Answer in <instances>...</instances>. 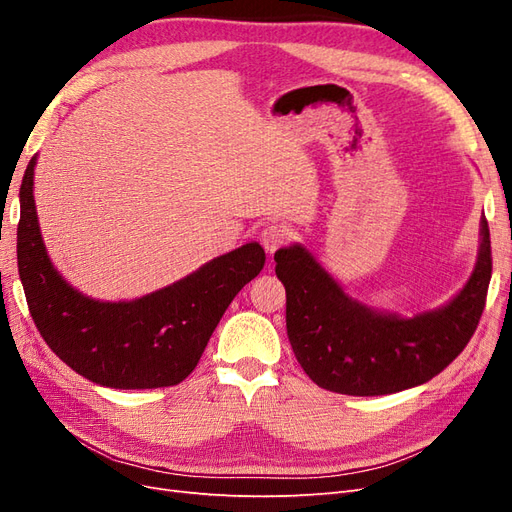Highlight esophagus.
<instances>
[{
    "mask_svg": "<svg viewBox=\"0 0 512 512\" xmlns=\"http://www.w3.org/2000/svg\"><path fill=\"white\" fill-rule=\"evenodd\" d=\"M288 241H290V230L284 224L273 222V224H267L260 232V243L267 250V254H275Z\"/></svg>",
    "mask_w": 512,
    "mask_h": 512,
    "instance_id": "obj_1",
    "label": "esophagus"
}]
</instances>
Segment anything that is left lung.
<instances>
[{"instance_id": "8db88e82", "label": "left lung", "mask_w": 512, "mask_h": 512, "mask_svg": "<svg viewBox=\"0 0 512 512\" xmlns=\"http://www.w3.org/2000/svg\"><path fill=\"white\" fill-rule=\"evenodd\" d=\"M275 262L286 288L288 339L305 374L327 391L371 397L425 384L468 346L485 309L491 241L483 218L466 286L412 318L352 299L301 243L280 247Z\"/></svg>"}]
</instances>
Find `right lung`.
<instances>
[{
    "instance_id": "add662e5",
    "label": "right lung",
    "mask_w": 512,
    "mask_h": 512,
    "mask_svg": "<svg viewBox=\"0 0 512 512\" xmlns=\"http://www.w3.org/2000/svg\"><path fill=\"white\" fill-rule=\"evenodd\" d=\"M36 162L29 160L19 192L17 258L44 342L76 374L108 389H160L188 378L230 301L265 267V250L250 241L132 301L87 297L46 252L34 200Z\"/></svg>"
}]
</instances>
